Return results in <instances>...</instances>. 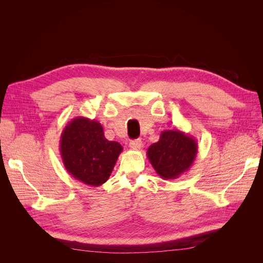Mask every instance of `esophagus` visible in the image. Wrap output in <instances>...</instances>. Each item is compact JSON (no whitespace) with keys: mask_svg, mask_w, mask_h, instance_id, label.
<instances>
[{"mask_svg":"<svg viewBox=\"0 0 263 263\" xmlns=\"http://www.w3.org/2000/svg\"><path fill=\"white\" fill-rule=\"evenodd\" d=\"M129 147L134 150H138L142 147V142L140 139H135V140H132L129 142Z\"/></svg>","mask_w":263,"mask_h":263,"instance_id":"esophagus-1","label":"esophagus"}]
</instances>
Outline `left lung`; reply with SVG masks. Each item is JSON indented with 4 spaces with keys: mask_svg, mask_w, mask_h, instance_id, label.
Listing matches in <instances>:
<instances>
[{
    "mask_svg": "<svg viewBox=\"0 0 263 263\" xmlns=\"http://www.w3.org/2000/svg\"><path fill=\"white\" fill-rule=\"evenodd\" d=\"M197 155V140L178 129L163 130L147 150V157L159 177L178 179L189 171Z\"/></svg>",
    "mask_w": 263,
    "mask_h": 263,
    "instance_id": "obj_1",
    "label": "left lung"
}]
</instances>
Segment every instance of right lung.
<instances>
[{"label":"right lung","instance_id":"right-lung-1","mask_svg":"<svg viewBox=\"0 0 263 263\" xmlns=\"http://www.w3.org/2000/svg\"><path fill=\"white\" fill-rule=\"evenodd\" d=\"M60 156L70 176L86 185L105 183L123 147L104 136L102 125L83 116L69 122L60 137Z\"/></svg>","mask_w":263,"mask_h":263}]
</instances>
